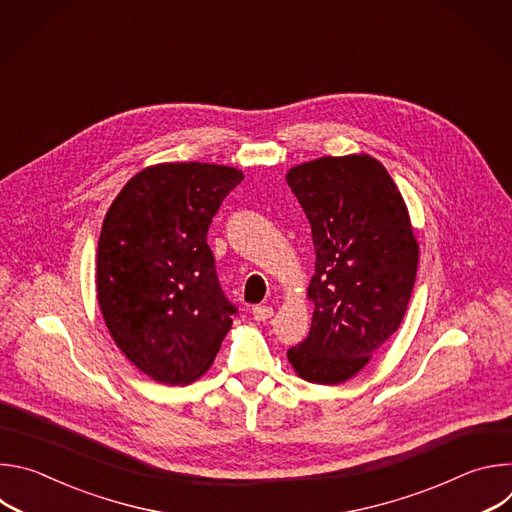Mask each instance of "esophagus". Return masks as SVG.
I'll list each match as a JSON object with an SVG mask.
<instances>
[{
  "instance_id": "obj_1",
  "label": "esophagus",
  "mask_w": 512,
  "mask_h": 512,
  "mask_svg": "<svg viewBox=\"0 0 512 512\" xmlns=\"http://www.w3.org/2000/svg\"><path fill=\"white\" fill-rule=\"evenodd\" d=\"M271 316H273V308L271 306H257V308H253V318L257 322H267Z\"/></svg>"
}]
</instances>
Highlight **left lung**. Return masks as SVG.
Here are the masks:
<instances>
[{"label":"left lung","mask_w":512,"mask_h":512,"mask_svg":"<svg viewBox=\"0 0 512 512\" xmlns=\"http://www.w3.org/2000/svg\"><path fill=\"white\" fill-rule=\"evenodd\" d=\"M316 251L308 287L312 328L287 358L318 385L354 377L399 328L417 271V241L393 178L371 156L320 158L291 168Z\"/></svg>","instance_id":"obj_1"}]
</instances>
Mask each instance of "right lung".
<instances>
[{"instance_id": "right-lung-1", "label": "right lung", "mask_w": 512, "mask_h": 512, "mask_svg": "<svg viewBox=\"0 0 512 512\" xmlns=\"http://www.w3.org/2000/svg\"><path fill=\"white\" fill-rule=\"evenodd\" d=\"M241 180L229 166L158 164L133 176L105 214L99 306L121 352L158 383L198 379L237 316L206 233Z\"/></svg>"}]
</instances>
